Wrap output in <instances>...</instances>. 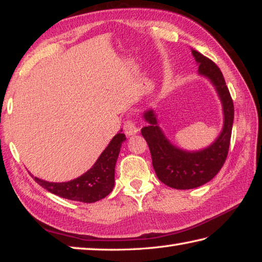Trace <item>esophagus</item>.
<instances>
[{
  "label": "esophagus",
  "instance_id": "34e87169",
  "mask_svg": "<svg viewBox=\"0 0 262 262\" xmlns=\"http://www.w3.org/2000/svg\"><path fill=\"white\" fill-rule=\"evenodd\" d=\"M123 130H125V134L127 136H133V135L137 134V132H139V128H137L135 121L127 120L125 122V125H123Z\"/></svg>",
  "mask_w": 262,
  "mask_h": 262
}]
</instances>
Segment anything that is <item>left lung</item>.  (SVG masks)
Masks as SVG:
<instances>
[{"label": "left lung", "mask_w": 262, "mask_h": 262, "mask_svg": "<svg viewBox=\"0 0 262 262\" xmlns=\"http://www.w3.org/2000/svg\"><path fill=\"white\" fill-rule=\"evenodd\" d=\"M199 66V75L206 77L215 88L222 103L223 127L220 135L208 147L200 150H185L167 139L159 127L155 110L148 108L143 118L149 125L141 129L149 145L152 166L158 179L176 189H192L207 184L219 173L227 159L233 125V103L220 68L208 57L192 48Z\"/></svg>", "instance_id": "1"}]
</instances>
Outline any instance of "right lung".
I'll use <instances>...</instances> for the list:
<instances>
[{
	"label": "right lung",
	"instance_id": "1",
	"mask_svg": "<svg viewBox=\"0 0 262 262\" xmlns=\"http://www.w3.org/2000/svg\"><path fill=\"white\" fill-rule=\"evenodd\" d=\"M118 133L91 168L78 178L64 183H52L32 176L37 183L48 192L68 200L92 203L99 201L112 192L114 187L115 164L126 135Z\"/></svg>",
	"mask_w": 262,
	"mask_h": 262
}]
</instances>
